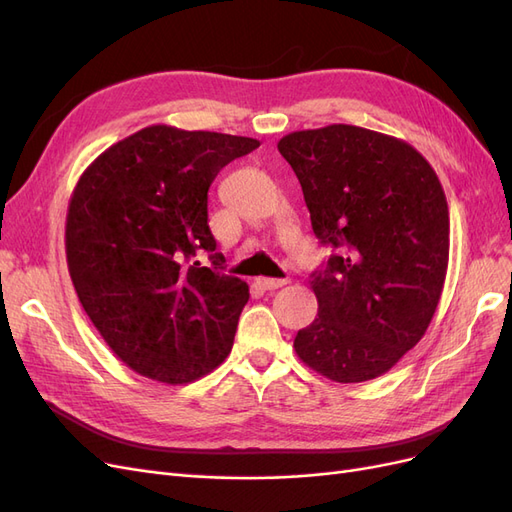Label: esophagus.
Wrapping results in <instances>:
<instances>
[{
  "label": "esophagus",
  "mask_w": 512,
  "mask_h": 512,
  "mask_svg": "<svg viewBox=\"0 0 512 512\" xmlns=\"http://www.w3.org/2000/svg\"><path fill=\"white\" fill-rule=\"evenodd\" d=\"M256 284L262 288V290H277L288 284V280H277V277H258Z\"/></svg>",
  "instance_id": "1"
}]
</instances>
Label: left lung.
I'll list each match as a JSON object with an SVG mask.
<instances>
[{
	"mask_svg": "<svg viewBox=\"0 0 512 512\" xmlns=\"http://www.w3.org/2000/svg\"><path fill=\"white\" fill-rule=\"evenodd\" d=\"M314 235L337 247L312 275L318 318L299 359L333 382L386 374L425 335L448 267V205L436 170L406 141L346 123L277 143Z\"/></svg>",
	"mask_w": 512,
	"mask_h": 512,
	"instance_id": "obj_1",
	"label": "left lung"
}]
</instances>
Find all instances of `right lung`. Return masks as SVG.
<instances>
[{
	"label": "right lung",
	"mask_w": 512,
	"mask_h": 512,
	"mask_svg": "<svg viewBox=\"0 0 512 512\" xmlns=\"http://www.w3.org/2000/svg\"><path fill=\"white\" fill-rule=\"evenodd\" d=\"M256 147V138L158 123L108 147L76 183L66 215L72 284L136 374L185 384L230 354L250 286L222 273L207 192ZM200 249L213 268L193 260Z\"/></svg>",
	"instance_id": "add662e5"
}]
</instances>
